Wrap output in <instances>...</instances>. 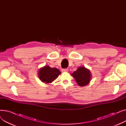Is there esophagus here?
<instances>
[{"instance_id": "esophagus-1", "label": "esophagus", "mask_w": 126, "mask_h": 126, "mask_svg": "<svg viewBox=\"0 0 126 126\" xmlns=\"http://www.w3.org/2000/svg\"><path fill=\"white\" fill-rule=\"evenodd\" d=\"M62 71L63 72H68V69H63L62 70Z\"/></svg>"}]
</instances>
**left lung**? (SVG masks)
Instances as JSON below:
<instances>
[{
    "mask_svg": "<svg viewBox=\"0 0 126 126\" xmlns=\"http://www.w3.org/2000/svg\"><path fill=\"white\" fill-rule=\"evenodd\" d=\"M77 83L80 87H84L88 85L92 79V74L90 70L84 66H80L71 74Z\"/></svg>",
    "mask_w": 126,
    "mask_h": 126,
    "instance_id": "8db88e82",
    "label": "left lung"
}]
</instances>
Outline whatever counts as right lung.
Segmentation results:
<instances>
[{
    "label": "right lung",
    "instance_id": "right-lung-1",
    "mask_svg": "<svg viewBox=\"0 0 126 126\" xmlns=\"http://www.w3.org/2000/svg\"><path fill=\"white\" fill-rule=\"evenodd\" d=\"M61 74L56 68H51L48 65H45L38 71V76L41 82L45 84L52 83Z\"/></svg>",
    "mask_w": 126,
    "mask_h": 126
}]
</instances>
